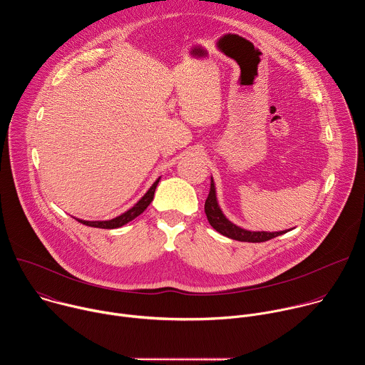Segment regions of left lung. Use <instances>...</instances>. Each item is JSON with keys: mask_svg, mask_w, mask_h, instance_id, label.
Wrapping results in <instances>:
<instances>
[{"mask_svg": "<svg viewBox=\"0 0 365 365\" xmlns=\"http://www.w3.org/2000/svg\"><path fill=\"white\" fill-rule=\"evenodd\" d=\"M205 214L207 221H210L211 227L218 231L220 234L231 238V240H237V241H244V242H264L269 241L274 237H279L282 234H284L286 231H277V232H267V231H248L244 230L238 225H235L234 222H231L222 212L221 206L218 203L217 199V187H215V182L211 178V190L210 195L206 197L205 202Z\"/></svg>", "mask_w": 365, "mask_h": 365, "instance_id": "1", "label": "left lung"}]
</instances>
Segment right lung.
Returning <instances> with one entry per match:
<instances>
[{"label":"right lung","instance_id":"add662e5","mask_svg":"<svg viewBox=\"0 0 365 365\" xmlns=\"http://www.w3.org/2000/svg\"><path fill=\"white\" fill-rule=\"evenodd\" d=\"M159 182H160V178L151 185V187L145 192V195H144L134 206H131L128 211H125L124 214H121V215H118V217H115V218H113V220H107V221H83V220L76 218V221H79V222L83 224V225L93 227V228H103V230L120 228V227L128 224L130 221H133L134 218H137L138 215H141V214L147 210V206H148V205L151 203V200H153L154 190H155V187H158V183H159Z\"/></svg>","mask_w":365,"mask_h":365}]
</instances>
